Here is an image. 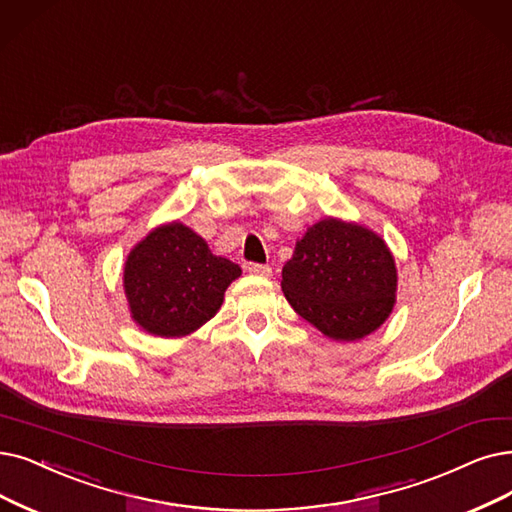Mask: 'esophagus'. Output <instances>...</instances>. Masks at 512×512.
Listing matches in <instances>:
<instances>
[{
  "instance_id": "34e87169",
  "label": "esophagus",
  "mask_w": 512,
  "mask_h": 512,
  "mask_svg": "<svg viewBox=\"0 0 512 512\" xmlns=\"http://www.w3.org/2000/svg\"><path fill=\"white\" fill-rule=\"evenodd\" d=\"M248 271L258 277H271V273H273L269 264H248Z\"/></svg>"
}]
</instances>
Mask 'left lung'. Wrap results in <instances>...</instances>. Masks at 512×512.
I'll list each match as a JSON object with an SVG mask.
<instances>
[{"label": "left lung", "instance_id": "1", "mask_svg": "<svg viewBox=\"0 0 512 512\" xmlns=\"http://www.w3.org/2000/svg\"><path fill=\"white\" fill-rule=\"evenodd\" d=\"M397 279L395 256L376 231L327 216L296 241L281 290L323 336L355 342L393 313Z\"/></svg>", "mask_w": 512, "mask_h": 512}]
</instances>
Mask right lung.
I'll return each instance as SVG.
<instances>
[{
    "label": "right lung",
    "instance_id": "1",
    "mask_svg": "<svg viewBox=\"0 0 512 512\" xmlns=\"http://www.w3.org/2000/svg\"><path fill=\"white\" fill-rule=\"evenodd\" d=\"M239 275V264L212 254L206 239L187 224H159L134 245L124 264L130 317L157 338L189 336L218 313L224 292Z\"/></svg>",
    "mask_w": 512,
    "mask_h": 512
}]
</instances>
